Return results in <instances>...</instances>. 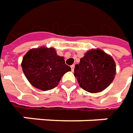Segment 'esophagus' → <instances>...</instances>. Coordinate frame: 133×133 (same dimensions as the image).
<instances>
[{
    "label": "esophagus",
    "instance_id": "1",
    "mask_svg": "<svg viewBox=\"0 0 133 133\" xmlns=\"http://www.w3.org/2000/svg\"><path fill=\"white\" fill-rule=\"evenodd\" d=\"M74 69H75V65L74 64H72V65L71 66V69H72V72L74 71Z\"/></svg>",
    "mask_w": 133,
    "mask_h": 133
}]
</instances>
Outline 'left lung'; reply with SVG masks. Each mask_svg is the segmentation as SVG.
Instances as JSON below:
<instances>
[{
  "label": "left lung",
  "instance_id": "1",
  "mask_svg": "<svg viewBox=\"0 0 133 133\" xmlns=\"http://www.w3.org/2000/svg\"><path fill=\"white\" fill-rule=\"evenodd\" d=\"M115 74L114 59L98 48L87 51L74 70L80 87L91 93L100 92L107 88Z\"/></svg>",
  "mask_w": 133,
  "mask_h": 133
}]
</instances>
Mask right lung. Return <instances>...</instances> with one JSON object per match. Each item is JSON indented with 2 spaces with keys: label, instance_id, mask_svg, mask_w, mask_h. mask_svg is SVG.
I'll use <instances>...</instances> for the list:
<instances>
[{
  "label": "right lung",
  "instance_id": "right-lung-1",
  "mask_svg": "<svg viewBox=\"0 0 133 133\" xmlns=\"http://www.w3.org/2000/svg\"><path fill=\"white\" fill-rule=\"evenodd\" d=\"M21 66L29 82L43 91L57 87L63 75L71 70L55 49L45 46L29 49L23 56Z\"/></svg>",
  "mask_w": 133,
  "mask_h": 133
}]
</instances>
